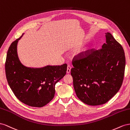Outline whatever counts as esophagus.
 <instances>
[{
    "instance_id": "34e87169",
    "label": "esophagus",
    "mask_w": 130,
    "mask_h": 130,
    "mask_svg": "<svg viewBox=\"0 0 130 130\" xmlns=\"http://www.w3.org/2000/svg\"><path fill=\"white\" fill-rule=\"evenodd\" d=\"M71 67L70 66V65H68V68H67V73H69L70 72V71H71Z\"/></svg>"
}]
</instances>
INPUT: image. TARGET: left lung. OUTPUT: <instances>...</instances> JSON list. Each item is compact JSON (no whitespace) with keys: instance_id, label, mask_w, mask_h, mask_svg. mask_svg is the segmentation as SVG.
<instances>
[{"instance_id":"1","label":"left lung","mask_w":130,"mask_h":130,"mask_svg":"<svg viewBox=\"0 0 130 130\" xmlns=\"http://www.w3.org/2000/svg\"><path fill=\"white\" fill-rule=\"evenodd\" d=\"M102 48L82 52L74 56L71 70L74 89L88 105L104 104L116 95L123 84L125 56L123 47L109 32Z\"/></svg>"}]
</instances>
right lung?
Listing matches in <instances>:
<instances>
[{"mask_svg":"<svg viewBox=\"0 0 130 130\" xmlns=\"http://www.w3.org/2000/svg\"><path fill=\"white\" fill-rule=\"evenodd\" d=\"M21 37L12 42L7 51L5 66L7 83L22 103L42 107L53 99L55 84L66 75L68 65H48L35 69L24 66L17 53V42Z\"/></svg>","mask_w":130,"mask_h":130,"instance_id":"obj_1","label":"right lung"}]
</instances>
